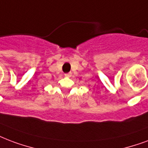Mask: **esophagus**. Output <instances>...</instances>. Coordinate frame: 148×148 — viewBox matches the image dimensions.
<instances>
[{
  "instance_id": "1",
  "label": "esophagus",
  "mask_w": 148,
  "mask_h": 148,
  "mask_svg": "<svg viewBox=\"0 0 148 148\" xmlns=\"http://www.w3.org/2000/svg\"><path fill=\"white\" fill-rule=\"evenodd\" d=\"M72 75V73L71 72H68V73H66V74H65V76L66 77H71Z\"/></svg>"
}]
</instances>
